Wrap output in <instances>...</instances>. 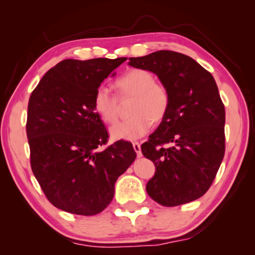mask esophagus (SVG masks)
<instances>
[{
	"label": "esophagus",
	"mask_w": 255,
	"mask_h": 255,
	"mask_svg": "<svg viewBox=\"0 0 255 255\" xmlns=\"http://www.w3.org/2000/svg\"><path fill=\"white\" fill-rule=\"evenodd\" d=\"M132 146H133V149L135 151V153H137V156H138V158H140V156L142 155V154H141L140 144H139V142H133V144H132Z\"/></svg>",
	"instance_id": "esophagus-1"
}]
</instances>
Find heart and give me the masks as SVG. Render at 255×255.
<instances>
[{
  "mask_svg": "<svg viewBox=\"0 0 255 255\" xmlns=\"http://www.w3.org/2000/svg\"><path fill=\"white\" fill-rule=\"evenodd\" d=\"M121 99H132L131 118L110 128L115 140L133 141L144 137L153 123L161 122L168 113L170 97L166 87L156 83L145 69H132L116 81ZM93 109L104 123L113 124L118 116V100L106 86H99L93 95Z\"/></svg>",
  "mask_w": 255,
  "mask_h": 255,
  "instance_id": "b5f03b06",
  "label": "heart"
}]
</instances>
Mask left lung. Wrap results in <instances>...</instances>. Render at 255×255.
I'll return each instance as SVG.
<instances>
[{
	"label": "left lung",
	"mask_w": 255,
	"mask_h": 255,
	"mask_svg": "<svg viewBox=\"0 0 255 255\" xmlns=\"http://www.w3.org/2000/svg\"><path fill=\"white\" fill-rule=\"evenodd\" d=\"M128 60L132 67L154 73L170 97L168 113L141 145L155 165L146 191L165 207L197 200L210 188L225 153V109L214 76L173 51Z\"/></svg>",
	"instance_id": "1"
}]
</instances>
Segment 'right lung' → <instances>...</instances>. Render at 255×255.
Wrapping results in <instances>:
<instances>
[{"label":"right lung","mask_w":255,"mask_h":255,"mask_svg":"<svg viewBox=\"0 0 255 255\" xmlns=\"http://www.w3.org/2000/svg\"><path fill=\"white\" fill-rule=\"evenodd\" d=\"M127 58L66 59L45 74L31 94L26 134L31 168L47 200L74 215L103 211L115 183L134 161L131 142L107 144V128L94 113L93 95Z\"/></svg>","instance_id":"obj_1"}]
</instances>
